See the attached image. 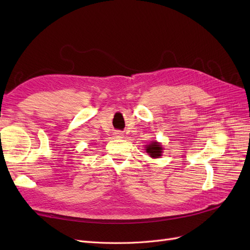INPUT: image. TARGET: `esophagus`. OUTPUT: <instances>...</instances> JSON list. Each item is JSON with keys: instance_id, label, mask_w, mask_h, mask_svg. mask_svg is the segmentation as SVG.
Listing matches in <instances>:
<instances>
[{"instance_id": "esophagus-1", "label": "esophagus", "mask_w": 250, "mask_h": 250, "mask_svg": "<svg viewBox=\"0 0 250 250\" xmlns=\"http://www.w3.org/2000/svg\"><path fill=\"white\" fill-rule=\"evenodd\" d=\"M115 134L117 135V137H122V134H123V133H122V132H120V131H117Z\"/></svg>"}]
</instances>
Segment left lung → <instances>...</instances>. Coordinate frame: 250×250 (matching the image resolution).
<instances>
[{
  "instance_id": "left-lung-1",
  "label": "left lung",
  "mask_w": 250,
  "mask_h": 250,
  "mask_svg": "<svg viewBox=\"0 0 250 250\" xmlns=\"http://www.w3.org/2000/svg\"><path fill=\"white\" fill-rule=\"evenodd\" d=\"M147 152L150 154L151 157H158L162 155V152H163V148L161 147V145H158V143L156 142H153L152 144H150V145L147 147Z\"/></svg>"
}]
</instances>
